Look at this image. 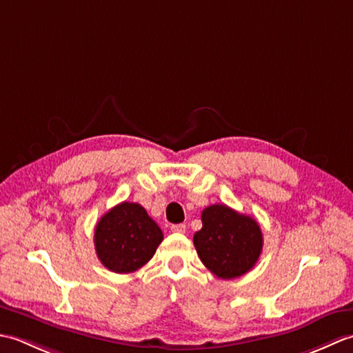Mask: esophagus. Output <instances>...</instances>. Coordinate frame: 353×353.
<instances>
[{"label":"esophagus","mask_w":353,"mask_h":353,"mask_svg":"<svg viewBox=\"0 0 353 353\" xmlns=\"http://www.w3.org/2000/svg\"><path fill=\"white\" fill-rule=\"evenodd\" d=\"M186 230V224H172L171 226V232H174V234H185Z\"/></svg>","instance_id":"34e87169"}]
</instances>
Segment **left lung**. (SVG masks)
I'll return each instance as SVG.
<instances>
[{
	"label": "left lung",
	"mask_w": 353,
	"mask_h": 353,
	"mask_svg": "<svg viewBox=\"0 0 353 353\" xmlns=\"http://www.w3.org/2000/svg\"><path fill=\"white\" fill-rule=\"evenodd\" d=\"M203 228L194 234V245L205 267L221 279H235L252 270L262 252V232L256 220L226 205L201 212Z\"/></svg>",
	"instance_id": "left-lung-1"
}]
</instances>
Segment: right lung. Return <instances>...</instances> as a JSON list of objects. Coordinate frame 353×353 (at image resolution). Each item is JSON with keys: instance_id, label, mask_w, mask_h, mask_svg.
<instances>
[{"instance_id": "right-lung-1", "label": "right lung", "mask_w": 353, "mask_h": 353, "mask_svg": "<svg viewBox=\"0 0 353 353\" xmlns=\"http://www.w3.org/2000/svg\"><path fill=\"white\" fill-rule=\"evenodd\" d=\"M161 228L138 203L123 201L104 214L95 226L97 256L108 270L133 273L153 258L162 243Z\"/></svg>"}]
</instances>
